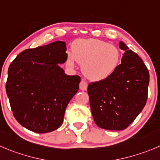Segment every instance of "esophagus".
I'll use <instances>...</instances> for the list:
<instances>
[{"label": "esophagus", "instance_id": "obj_1", "mask_svg": "<svg viewBox=\"0 0 160 160\" xmlns=\"http://www.w3.org/2000/svg\"><path fill=\"white\" fill-rule=\"evenodd\" d=\"M88 88V83L84 80H81V82L80 83V89L82 91L87 90Z\"/></svg>", "mask_w": 160, "mask_h": 160}]
</instances>
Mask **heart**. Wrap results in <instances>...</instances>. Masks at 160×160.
Returning <instances> with one entry per match:
<instances>
[{"instance_id":"obj_1","label":"heart","mask_w":160,"mask_h":160,"mask_svg":"<svg viewBox=\"0 0 160 160\" xmlns=\"http://www.w3.org/2000/svg\"><path fill=\"white\" fill-rule=\"evenodd\" d=\"M122 59L121 50L114 44L102 40L79 39L72 45V54L67 63L70 66L75 62L81 65L83 75L94 81L107 79L114 72Z\"/></svg>"}]
</instances>
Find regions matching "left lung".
<instances>
[{"label":"left lung","instance_id":"left-lung-1","mask_svg":"<svg viewBox=\"0 0 160 160\" xmlns=\"http://www.w3.org/2000/svg\"><path fill=\"white\" fill-rule=\"evenodd\" d=\"M122 64L102 80L88 84L91 110L98 127L123 130L142 111L148 99L149 72L141 59L125 43Z\"/></svg>","mask_w":160,"mask_h":160}]
</instances>
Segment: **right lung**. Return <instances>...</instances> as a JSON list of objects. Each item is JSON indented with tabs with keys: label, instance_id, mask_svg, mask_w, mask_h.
Wrapping results in <instances>:
<instances>
[{
	"label": "right lung",
	"instance_id": "1",
	"mask_svg": "<svg viewBox=\"0 0 160 160\" xmlns=\"http://www.w3.org/2000/svg\"><path fill=\"white\" fill-rule=\"evenodd\" d=\"M65 42L28 49L10 64L6 93L16 120L38 133L62 125L65 109L79 90L80 77L67 76L58 64L67 60Z\"/></svg>",
	"mask_w": 160,
	"mask_h": 160
}]
</instances>
